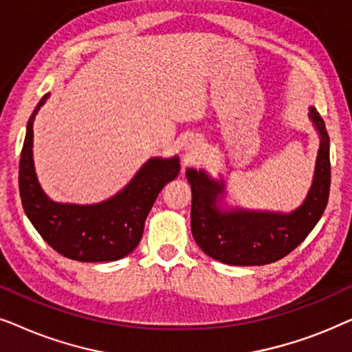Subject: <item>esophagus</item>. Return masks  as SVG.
<instances>
[{
    "label": "esophagus",
    "instance_id": "1",
    "mask_svg": "<svg viewBox=\"0 0 352 352\" xmlns=\"http://www.w3.org/2000/svg\"><path fill=\"white\" fill-rule=\"evenodd\" d=\"M199 148H200V142L197 141V139H190V141L186 144V151H189V152H195V151H199Z\"/></svg>",
    "mask_w": 352,
    "mask_h": 352
}]
</instances>
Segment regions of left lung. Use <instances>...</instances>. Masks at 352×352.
<instances>
[{
    "mask_svg": "<svg viewBox=\"0 0 352 352\" xmlns=\"http://www.w3.org/2000/svg\"><path fill=\"white\" fill-rule=\"evenodd\" d=\"M309 117L319 151L314 176L305 200L292 211L245 208L230 205L223 175L187 168L192 190L190 229L201 252L230 266H263L293 252L319 223L330 192V139L316 107Z\"/></svg>",
    "mask_w": 352,
    "mask_h": 352,
    "instance_id": "obj_1",
    "label": "left lung"
}]
</instances>
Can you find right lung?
<instances>
[{"instance_id": "add662e5", "label": "right lung", "mask_w": 352, "mask_h": 352, "mask_svg": "<svg viewBox=\"0 0 352 352\" xmlns=\"http://www.w3.org/2000/svg\"><path fill=\"white\" fill-rule=\"evenodd\" d=\"M50 96H43L27 123L19 165L23 211L38 234L62 256L83 263L128 256L141 242L144 223L160 190L179 175V157H151L123 189L98 204L52 200L38 181L33 160V123Z\"/></svg>"}]
</instances>
